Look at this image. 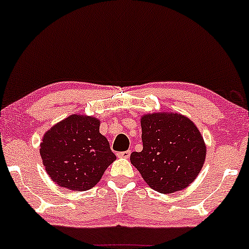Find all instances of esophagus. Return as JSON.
<instances>
[{
  "label": "esophagus",
  "instance_id": "1",
  "mask_svg": "<svg viewBox=\"0 0 249 249\" xmlns=\"http://www.w3.org/2000/svg\"><path fill=\"white\" fill-rule=\"evenodd\" d=\"M130 153H131V151L128 150V151H124V152L117 153V156L119 158H129V156H130Z\"/></svg>",
  "mask_w": 249,
  "mask_h": 249
}]
</instances>
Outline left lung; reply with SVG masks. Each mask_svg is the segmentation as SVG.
I'll return each mask as SVG.
<instances>
[{"label": "left lung", "instance_id": "obj_1", "mask_svg": "<svg viewBox=\"0 0 249 249\" xmlns=\"http://www.w3.org/2000/svg\"><path fill=\"white\" fill-rule=\"evenodd\" d=\"M142 152L130 161L145 183L160 193L184 190L199 175L207 147L193 122L179 113L157 112L142 115Z\"/></svg>", "mask_w": 249, "mask_h": 249}]
</instances>
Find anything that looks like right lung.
Segmentation results:
<instances>
[{
	"label": "right lung",
	"mask_w": 249,
	"mask_h": 249,
	"mask_svg": "<svg viewBox=\"0 0 249 249\" xmlns=\"http://www.w3.org/2000/svg\"><path fill=\"white\" fill-rule=\"evenodd\" d=\"M99 125L101 120L95 117L72 114L43 135L42 162L50 178L61 188L72 191L93 188L117 159Z\"/></svg>",
	"instance_id": "right-lung-1"
}]
</instances>
